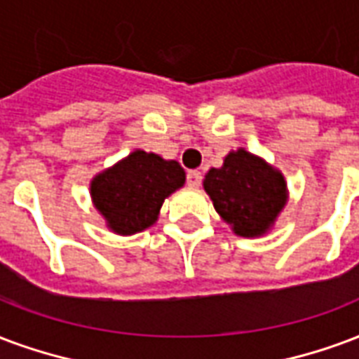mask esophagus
Returning a JSON list of instances; mask_svg holds the SVG:
<instances>
[{
  "label": "esophagus",
  "instance_id": "esophagus-1",
  "mask_svg": "<svg viewBox=\"0 0 359 359\" xmlns=\"http://www.w3.org/2000/svg\"><path fill=\"white\" fill-rule=\"evenodd\" d=\"M201 179H203V175L201 171H188V187L190 188H200L201 187Z\"/></svg>",
  "mask_w": 359,
  "mask_h": 359
}]
</instances>
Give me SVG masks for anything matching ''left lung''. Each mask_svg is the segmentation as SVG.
Here are the masks:
<instances>
[{"mask_svg": "<svg viewBox=\"0 0 359 359\" xmlns=\"http://www.w3.org/2000/svg\"><path fill=\"white\" fill-rule=\"evenodd\" d=\"M203 190L220 219L241 238L270 232L289 200L283 172L245 148L228 152L219 169L211 167Z\"/></svg>", "mask_w": 359, "mask_h": 359, "instance_id": "obj_1", "label": "left lung"}]
</instances>
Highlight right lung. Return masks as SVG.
<instances>
[{"mask_svg":"<svg viewBox=\"0 0 359 359\" xmlns=\"http://www.w3.org/2000/svg\"><path fill=\"white\" fill-rule=\"evenodd\" d=\"M184 182L187 172L179 161L137 148L112 167L97 172L89 192L108 230L118 236H133L156 224L163 201Z\"/></svg>","mask_w":359,"mask_h":359,"instance_id":"obj_1","label":"right lung"}]
</instances>
